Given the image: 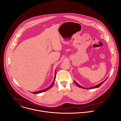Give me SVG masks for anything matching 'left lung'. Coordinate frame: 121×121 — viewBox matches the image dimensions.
Here are the masks:
<instances>
[{"label": "left lung", "mask_w": 121, "mask_h": 121, "mask_svg": "<svg viewBox=\"0 0 121 121\" xmlns=\"http://www.w3.org/2000/svg\"><path fill=\"white\" fill-rule=\"evenodd\" d=\"M107 78L105 79V80H104V81H102V82H101V83H100L99 84H98V85H96V86H93V87H91V88H84V87H82L81 86H80V85H79L77 82H76L75 80H74V82H75V83H76V84L77 85V86H78V87H79V88H83V89H96V88H99V87H100V86L103 83H104L106 80V79H107Z\"/></svg>", "instance_id": "obj_1"}]
</instances>
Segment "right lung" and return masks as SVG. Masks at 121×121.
Listing matches in <instances>:
<instances>
[{
  "mask_svg": "<svg viewBox=\"0 0 121 121\" xmlns=\"http://www.w3.org/2000/svg\"><path fill=\"white\" fill-rule=\"evenodd\" d=\"M56 70H55V77H54V80H53L52 83L51 84V85L49 86V87H48V88H46L45 89H43V90H41V91H36V92H33V94H39V93L44 92V91H47L48 90L50 89V88H51L52 87H53V85L54 84V82H55L54 81H55V80L56 79Z\"/></svg>",
  "mask_w": 121,
  "mask_h": 121,
  "instance_id": "1",
  "label": "right lung"
}]
</instances>
